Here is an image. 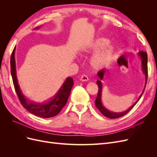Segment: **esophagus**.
<instances>
[{"mask_svg": "<svg viewBox=\"0 0 157 157\" xmlns=\"http://www.w3.org/2000/svg\"><path fill=\"white\" fill-rule=\"evenodd\" d=\"M89 79H88V76L86 75H82V77H80V80L82 82H86L88 81Z\"/></svg>", "mask_w": 157, "mask_h": 157, "instance_id": "esophagus-1", "label": "esophagus"}]
</instances>
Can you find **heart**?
Returning a JSON list of instances; mask_svg holds the SVG:
<instances>
[{"instance_id":"heart-1","label":"heart","mask_w":157,"mask_h":157,"mask_svg":"<svg viewBox=\"0 0 157 157\" xmlns=\"http://www.w3.org/2000/svg\"><path fill=\"white\" fill-rule=\"evenodd\" d=\"M109 42V40L105 38H98L85 48L84 50L86 52L101 48L96 52L90 59V65L94 69H102L112 60L115 52V48L113 45H108Z\"/></svg>"}]
</instances>
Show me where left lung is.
I'll use <instances>...</instances> for the list:
<instances>
[{"instance_id": "8db88e82", "label": "left lung", "mask_w": 157, "mask_h": 157, "mask_svg": "<svg viewBox=\"0 0 157 157\" xmlns=\"http://www.w3.org/2000/svg\"><path fill=\"white\" fill-rule=\"evenodd\" d=\"M137 56H138L141 59V70H142V72H143V73L145 75V86L144 88L143 92H142V93L141 94L139 98L137 99V101L134 104H133V105L127 109L126 110H125L124 111H122V112H119V113L113 112V111L108 110L107 109H106L105 107H104V105H103V103L101 101L102 89H103L102 80H103L104 76H105L107 69H103L102 70H100L98 73V75L99 76V78L97 80V84L98 86L99 90H98V96L96 98V101H95V104H96V106L98 109V110L103 114V116H105V117H106L107 118H119V117L124 116V115H126V113L129 112L133 107H134V106L140 100V99L142 96V95H143V94L145 91V88L146 84H147V54L146 52H138V54H137Z\"/></svg>"}]
</instances>
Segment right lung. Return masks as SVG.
Wrapping results in <instances>:
<instances>
[{"label": "right lung", "instance_id": "obj_1", "mask_svg": "<svg viewBox=\"0 0 157 157\" xmlns=\"http://www.w3.org/2000/svg\"><path fill=\"white\" fill-rule=\"evenodd\" d=\"M40 27H37L34 29V30L39 29ZM15 51L16 48H14L10 59L11 75L14 88H15L16 92L21 105L27 111L39 117L50 118L57 115L65 105V104L67 103L71 90L74 84L73 78L71 77H67L66 78L58 91L54 95V97L48 101L36 103L31 101L24 96L20 87V85L18 84L16 73Z\"/></svg>", "mask_w": 157, "mask_h": 157}]
</instances>
